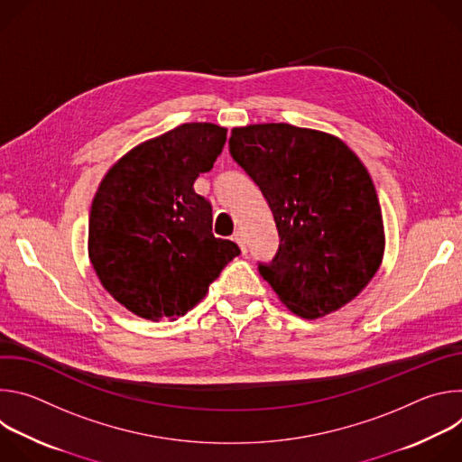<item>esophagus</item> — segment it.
I'll return each mask as SVG.
<instances>
[{
    "instance_id": "esophagus-1",
    "label": "esophagus",
    "mask_w": 462,
    "mask_h": 462,
    "mask_svg": "<svg viewBox=\"0 0 462 462\" xmlns=\"http://www.w3.org/2000/svg\"><path fill=\"white\" fill-rule=\"evenodd\" d=\"M232 239L239 245V248H241V252L243 254H246V241H245V236L241 234V232H234V236H232Z\"/></svg>"
}]
</instances>
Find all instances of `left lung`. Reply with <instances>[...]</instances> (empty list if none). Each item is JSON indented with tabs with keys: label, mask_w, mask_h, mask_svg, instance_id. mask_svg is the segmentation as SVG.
Returning <instances> with one entry per match:
<instances>
[{
	"label": "left lung",
	"mask_w": 462,
	"mask_h": 462,
	"mask_svg": "<svg viewBox=\"0 0 462 462\" xmlns=\"http://www.w3.org/2000/svg\"><path fill=\"white\" fill-rule=\"evenodd\" d=\"M232 159L259 186L280 234L271 263H257L280 300L318 318L355 300L383 255L374 184L337 137L291 124L234 127Z\"/></svg>",
	"instance_id": "left-lung-1"
}]
</instances>
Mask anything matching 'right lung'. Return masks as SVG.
Listing matches in <instances>:
<instances>
[{
	"label": "right lung",
	"instance_id": "add662e5",
	"mask_svg": "<svg viewBox=\"0 0 462 462\" xmlns=\"http://www.w3.org/2000/svg\"><path fill=\"white\" fill-rule=\"evenodd\" d=\"M226 143L208 122L177 125L124 155L104 177L89 214V259L127 310L159 321L199 303L236 255L212 234V205L195 193Z\"/></svg>",
	"mask_w": 462,
	"mask_h": 462
}]
</instances>
